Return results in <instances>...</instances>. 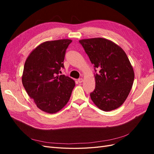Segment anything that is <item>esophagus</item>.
Listing matches in <instances>:
<instances>
[{
  "mask_svg": "<svg viewBox=\"0 0 154 154\" xmlns=\"http://www.w3.org/2000/svg\"><path fill=\"white\" fill-rule=\"evenodd\" d=\"M83 78H79L78 80V83H82L83 82Z\"/></svg>",
  "mask_w": 154,
  "mask_h": 154,
  "instance_id": "obj_1",
  "label": "esophagus"
}]
</instances>
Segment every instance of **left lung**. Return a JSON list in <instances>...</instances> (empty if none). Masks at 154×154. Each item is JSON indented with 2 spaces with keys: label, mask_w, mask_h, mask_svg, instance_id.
<instances>
[{
  "label": "left lung",
  "mask_w": 154,
  "mask_h": 154,
  "mask_svg": "<svg viewBox=\"0 0 154 154\" xmlns=\"http://www.w3.org/2000/svg\"><path fill=\"white\" fill-rule=\"evenodd\" d=\"M79 42L96 72V87L90 94L91 100L103 111L118 109L127 99L134 80L127 54L117 44L105 38L83 39Z\"/></svg>",
  "instance_id": "obj_1"
}]
</instances>
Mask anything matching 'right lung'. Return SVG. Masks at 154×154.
Returning a JSON list of instances; mask_svg holds the SVG:
<instances>
[{
	"mask_svg": "<svg viewBox=\"0 0 154 154\" xmlns=\"http://www.w3.org/2000/svg\"><path fill=\"white\" fill-rule=\"evenodd\" d=\"M71 40L48 41L36 48L26 59L22 77L23 86L37 107L53 114L69 101L75 82L59 75L64 67L66 49Z\"/></svg>",
	"mask_w": 154,
	"mask_h": 154,
	"instance_id": "1",
	"label": "right lung"
}]
</instances>
